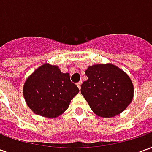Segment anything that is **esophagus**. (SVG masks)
<instances>
[{"label": "esophagus", "mask_w": 152, "mask_h": 152, "mask_svg": "<svg viewBox=\"0 0 152 152\" xmlns=\"http://www.w3.org/2000/svg\"><path fill=\"white\" fill-rule=\"evenodd\" d=\"M81 84H82V81H81V80L79 81L78 83H76V86H77V87L79 88V89H80V88H81Z\"/></svg>", "instance_id": "1"}]
</instances>
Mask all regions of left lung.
I'll return each mask as SVG.
<instances>
[{
    "label": "left lung",
    "instance_id": "8db88e82",
    "mask_svg": "<svg viewBox=\"0 0 152 152\" xmlns=\"http://www.w3.org/2000/svg\"><path fill=\"white\" fill-rule=\"evenodd\" d=\"M88 80L81 94L97 115L111 118L127 108L134 98V85L124 71L112 63H99L86 70Z\"/></svg>",
    "mask_w": 152,
    "mask_h": 152
}]
</instances>
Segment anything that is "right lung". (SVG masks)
Returning a JSON list of instances; mask_svg holds the SVG:
<instances>
[{"mask_svg": "<svg viewBox=\"0 0 152 152\" xmlns=\"http://www.w3.org/2000/svg\"><path fill=\"white\" fill-rule=\"evenodd\" d=\"M23 93L35 114L56 118L68 108L79 89L71 81L69 74L61 72L58 66L44 63L26 80Z\"/></svg>", "mask_w": 152, "mask_h": 152, "instance_id": "obj_1", "label": "right lung"}]
</instances>
